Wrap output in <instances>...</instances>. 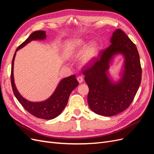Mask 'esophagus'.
Here are the masks:
<instances>
[{"label":"esophagus","instance_id":"1","mask_svg":"<svg viewBox=\"0 0 154 154\" xmlns=\"http://www.w3.org/2000/svg\"><path fill=\"white\" fill-rule=\"evenodd\" d=\"M77 80L78 81V82H79V83H82L83 82V77H82V76H78V77L77 78Z\"/></svg>","mask_w":154,"mask_h":154}]
</instances>
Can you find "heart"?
I'll use <instances>...</instances> for the list:
<instances>
[{"mask_svg":"<svg viewBox=\"0 0 154 154\" xmlns=\"http://www.w3.org/2000/svg\"><path fill=\"white\" fill-rule=\"evenodd\" d=\"M85 42L80 38L74 39L67 43L65 52L68 55L78 52L84 47ZM99 53V46L95 42L87 45L83 51L81 57V62L85 66H88L94 62Z\"/></svg>","mask_w":154,"mask_h":154,"instance_id":"obj_1","label":"heart"}]
</instances>
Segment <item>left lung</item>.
I'll use <instances>...</instances> for the list:
<instances>
[{
  "label": "left lung",
  "instance_id": "left-lung-1",
  "mask_svg": "<svg viewBox=\"0 0 154 154\" xmlns=\"http://www.w3.org/2000/svg\"><path fill=\"white\" fill-rule=\"evenodd\" d=\"M110 43L108 48L100 51L90 66L82 70L89 88L88 106L94 112L103 116H112L128 108L138 91L142 75L136 46L122 29L113 32ZM116 54H124L125 69L120 82L112 83L107 71Z\"/></svg>",
  "mask_w": 154,
  "mask_h": 154
}]
</instances>
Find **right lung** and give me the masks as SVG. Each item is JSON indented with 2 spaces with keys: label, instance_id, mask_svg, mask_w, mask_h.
I'll use <instances>...</instances> for the list:
<instances>
[{
  "label": "right lung",
  "instance_id": "obj_1",
  "mask_svg": "<svg viewBox=\"0 0 154 154\" xmlns=\"http://www.w3.org/2000/svg\"><path fill=\"white\" fill-rule=\"evenodd\" d=\"M46 35L44 31H36L32 32L17 49L12 60L11 82L14 94L22 106L29 113L36 118L44 119H52L59 116L67 105L71 92L78 85L75 75L65 78L60 82L55 91L49 99L42 102H31L24 98L18 92L13 78V64L16 52L32 40H44Z\"/></svg>",
  "mask_w": 154,
  "mask_h": 154
}]
</instances>
